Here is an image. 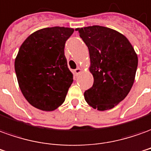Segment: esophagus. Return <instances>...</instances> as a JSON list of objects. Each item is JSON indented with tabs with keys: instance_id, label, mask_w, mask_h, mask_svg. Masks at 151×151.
<instances>
[{
	"instance_id": "esophagus-1",
	"label": "esophagus",
	"mask_w": 151,
	"mask_h": 151,
	"mask_svg": "<svg viewBox=\"0 0 151 151\" xmlns=\"http://www.w3.org/2000/svg\"><path fill=\"white\" fill-rule=\"evenodd\" d=\"M82 68H77L76 69H74V71H73V73H74V75L75 76H78L79 74V73H82Z\"/></svg>"
}]
</instances>
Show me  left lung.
<instances>
[{"label":"left lung","instance_id":"8db88e82","mask_svg":"<svg viewBox=\"0 0 151 151\" xmlns=\"http://www.w3.org/2000/svg\"><path fill=\"white\" fill-rule=\"evenodd\" d=\"M89 50L93 86L84 92L86 103L100 111L114 108L134 83L137 55L128 39L112 28L99 25L76 28Z\"/></svg>","mask_w":151,"mask_h":151}]
</instances>
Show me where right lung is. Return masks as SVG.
I'll return each mask as SVG.
<instances>
[{"mask_svg": "<svg viewBox=\"0 0 151 151\" xmlns=\"http://www.w3.org/2000/svg\"><path fill=\"white\" fill-rule=\"evenodd\" d=\"M73 28H42L21 45L14 60L19 86L33 107L53 111L65 100L73 83L65 55V44Z\"/></svg>", "mask_w": 151, "mask_h": 151, "instance_id": "add662e5", "label": "right lung"}]
</instances>
